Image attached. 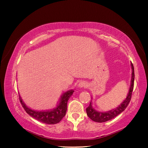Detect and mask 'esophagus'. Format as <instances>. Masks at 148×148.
<instances>
[{
    "label": "esophagus",
    "mask_w": 148,
    "mask_h": 148,
    "mask_svg": "<svg viewBox=\"0 0 148 148\" xmlns=\"http://www.w3.org/2000/svg\"><path fill=\"white\" fill-rule=\"evenodd\" d=\"M87 86V83L85 81L80 82L78 84V87L79 88H83V87H86Z\"/></svg>",
    "instance_id": "obj_1"
}]
</instances>
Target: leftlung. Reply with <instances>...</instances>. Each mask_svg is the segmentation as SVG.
<instances>
[{
  "mask_svg": "<svg viewBox=\"0 0 148 148\" xmlns=\"http://www.w3.org/2000/svg\"><path fill=\"white\" fill-rule=\"evenodd\" d=\"M131 69H132V76H131V85H130V88L129 90V92L127 94V96L123 102H121L118 106L116 107V108L112 109L110 111L106 112H99L97 110H95L92 106V102H90L89 106L86 108V112L88 117L92 121L98 123H103L106 122L109 120H111L115 117L118 116L119 114L123 112L125 108L128 106L130 101L131 99L132 92L133 91L134 87V66L133 64H131Z\"/></svg>",
  "mask_w": 148,
  "mask_h": 148,
  "instance_id": "left-lung-1",
  "label": "left lung"
}]
</instances>
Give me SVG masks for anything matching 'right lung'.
Segmentation results:
<instances>
[{"label": "right lung", "mask_w": 148, "mask_h": 148, "mask_svg": "<svg viewBox=\"0 0 148 148\" xmlns=\"http://www.w3.org/2000/svg\"><path fill=\"white\" fill-rule=\"evenodd\" d=\"M74 90H69L66 91L61 95L60 101L58 102V104L55 108L49 110H42V111H38V110H32L30 108L27 107L26 104L22 100L21 97L19 95V101L22 106L25 110L26 112L29 116L33 117L35 119L38 120L44 123L52 125L56 124L57 123L61 121V120L66 115L67 110V102H68L70 97L73 94Z\"/></svg>", "instance_id": "add662e5"}]
</instances>
